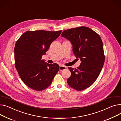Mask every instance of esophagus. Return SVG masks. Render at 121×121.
Masks as SVG:
<instances>
[{
  "mask_svg": "<svg viewBox=\"0 0 121 121\" xmlns=\"http://www.w3.org/2000/svg\"><path fill=\"white\" fill-rule=\"evenodd\" d=\"M66 69H67V67H66L64 66H63V65H61V66H60V67H59V70H60V71L65 70Z\"/></svg>",
  "mask_w": 121,
  "mask_h": 121,
  "instance_id": "1",
  "label": "esophagus"
}]
</instances>
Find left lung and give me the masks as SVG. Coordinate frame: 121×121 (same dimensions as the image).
<instances>
[{
  "mask_svg": "<svg viewBox=\"0 0 121 121\" xmlns=\"http://www.w3.org/2000/svg\"><path fill=\"white\" fill-rule=\"evenodd\" d=\"M61 36L72 45V51L81 64L74 69L69 68L70 76L67 83L76 91L90 86L99 75L104 62L102 40L97 33L86 27H80L64 30Z\"/></svg>",
  "mask_w": 121,
  "mask_h": 121,
  "instance_id": "1",
  "label": "left lung"
}]
</instances>
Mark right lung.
<instances>
[{
    "instance_id": "1",
    "label": "right lung",
    "mask_w": 121,
    "mask_h": 121,
    "mask_svg": "<svg viewBox=\"0 0 121 121\" xmlns=\"http://www.w3.org/2000/svg\"><path fill=\"white\" fill-rule=\"evenodd\" d=\"M61 32L27 31L16 42L14 50L16 69L23 82L32 89L37 91L46 89L58 71L57 64H48L41 58Z\"/></svg>"
}]
</instances>
